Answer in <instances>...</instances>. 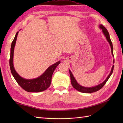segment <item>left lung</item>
Masks as SVG:
<instances>
[{"label":"left lung","mask_w":123,"mask_h":123,"mask_svg":"<svg viewBox=\"0 0 123 123\" xmlns=\"http://www.w3.org/2000/svg\"><path fill=\"white\" fill-rule=\"evenodd\" d=\"M99 28H101L102 30V32L104 33V35L105 36V37L107 39V40L109 42V44L111 45V54L113 55V56H114V54H113V44H112V42L111 41V40L110 38V36H109V33L108 32V31L107 30L106 28L103 25H99ZM113 63H114V60L113 61ZM114 65L112 67V68L111 70V71L110 72V74L108 75V76L107 78H106V80L104 81V82H102L100 84H99L97 86H95V87H83V86L80 85L79 83L77 82L76 80L75 79L73 75L72 72L71 71L69 70V72H70V78H71V83L74 87L75 89L77 90L78 91H80V92H81L83 93H92L96 92V91H97L99 90H100V89L103 87V86L105 85V83L107 81V80L109 79V77H111V75L112 73L113 72V70H114Z\"/></svg>","instance_id":"left-lung-1"}]
</instances>
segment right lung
<instances>
[{"instance_id":"1","label":"right lung","mask_w":123,"mask_h":123,"mask_svg":"<svg viewBox=\"0 0 123 123\" xmlns=\"http://www.w3.org/2000/svg\"><path fill=\"white\" fill-rule=\"evenodd\" d=\"M18 32L16 34L14 40L12 42L11 48H10V56L9 59V66L10 71L13 77L16 81L18 84L23 89L27 92H41L46 90L51 83V79L52 74L55 69L56 67L60 63V61L56 62L52 66H49L46 71L42 74L41 76L33 79H26L23 78L18 74L16 71L13 64V56H14V51L17 40V37Z\"/></svg>"}]
</instances>
